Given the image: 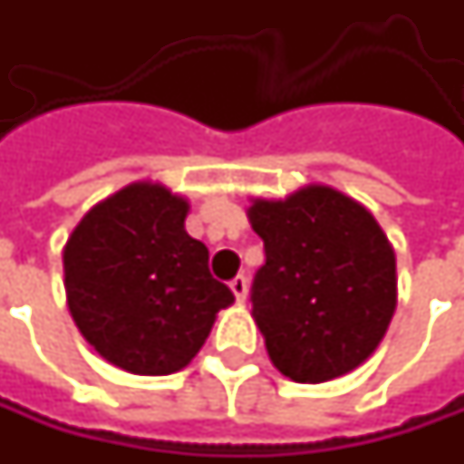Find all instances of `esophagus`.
Segmentation results:
<instances>
[{"label": "esophagus", "instance_id": "1", "mask_svg": "<svg viewBox=\"0 0 464 464\" xmlns=\"http://www.w3.org/2000/svg\"><path fill=\"white\" fill-rule=\"evenodd\" d=\"M229 289H232V295L237 296V302H245V296H247V278L242 276H235L229 281Z\"/></svg>", "mask_w": 464, "mask_h": 464}]
</instances>
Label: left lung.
<instances>
[{
  "instance_id": "left-lung-1",
  "label": "left lung",
  "mask_w": 464,
  "mask_h": 464,
  "mask_svg": "<svg viewBox=\"0 0 464 464\" xmlns=\"http://www.w3.org/2000/svg\"><path fill=\"white\" fill-rule=\"evenodd\" d=\"M247 219L266 247L250 302L274 366L317 384L364 364L398 304L395 253L377 219L330 186L253 198Z\"/></svg>"
}]
</instances>
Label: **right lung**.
<instances>
[{
	"label": "right lung",
	"mask_w": 464,
	"mask_h": 464,
	"mask_svg": "<svg viewBox=\"0 0 464 464\" xmlns=\"http://www.w3.org/2000/svg\"><path fill=\"white\" fill-rule=\"evenodd\" d=\"M188 201L139 180L95 204L63 245L66 304L84 341L131 374L180 372L235 295L186 232Z\"/></svg>",
	"instance_id": "1"
}]
</instances>
